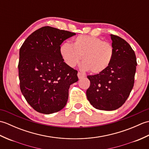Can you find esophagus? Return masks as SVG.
Instances as JSON below:
<instances>
[{"instance_id": "34e87169", "label": "esophagus", "mask_w": 149, "mask_h": 149, "mask_svg": "<svg viewBox=\"0 0 149 149\" xmlns=\"http://www.w3.org/2000/svg\"><path fill=\"white\" fill-rule=\"evenodd\" d=\"M77 76H78V78L79 79H82L85 77V75L84 74H83V73L81 72H78L77 73Z\"/></svg>"}]
</instances>
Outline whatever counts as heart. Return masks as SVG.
Listing matches in <instances>:
<instances>
[{
  "label": "heart",
  "instance_id": "b5f03b06",
  "mask_svg": "<svg viewBox=\"0 0 149 149\" xmlns=\"http://www.w3.org/2000/svg\"><path fill=\"white\" fill-rule=\"evenodd\" d=\"M60 54L70 67H74L82 57L83 68L92 74H100L109 67L114 56L110 43L96 36L80 35L75 38L73 45L65 42L59 48Z\"/></svg>",
  "mask_w": 149,
  "mask_h": 149
}]
</instances>
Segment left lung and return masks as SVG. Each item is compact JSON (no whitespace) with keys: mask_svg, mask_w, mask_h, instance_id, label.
I'll return each instance as SVG.
<instances>
[{"mask_svg":"<svg viewBox=\"0 0 149 149\" xmlns=\"http://www.w3.org/2000/svg\"><path fill=\"white\" fill-rule=\"evenodd\" d=\"M114 56L109 67L100 74L88 75L90 86L87 99L95 108L113 111L127 99L134 83L137 62L130 45L118 36L111 34Z\"/></svg>","mask_w":149,"mask_h":149,"instance_id":"left-lung-1","label":"left lung"}]
</instances>
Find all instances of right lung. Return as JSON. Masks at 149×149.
Masks as SVG:
<instances>
[{"mask_svg":"<svg viewBox=\"0 0 149 149\" xmlns=\"http://www.w3.org/2000/svg\"><path fill=\"white\" fill-rule=\"evenodd\" d=\"M75 33L45 26L27 38L20 49L18 75L22 94L36 111L49 115L64 107L77 71L64 62L60 45Z\"/></svg>","mask_w":149,"mask_h":149,"instance_id":"right-lung-1","label":"right lung"}]
</instances>
